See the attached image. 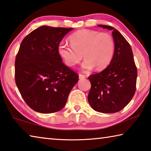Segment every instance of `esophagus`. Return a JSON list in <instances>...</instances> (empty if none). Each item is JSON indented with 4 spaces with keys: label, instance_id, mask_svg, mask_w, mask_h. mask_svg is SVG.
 Listing matches in <instances>:
<instances>
[{
    "label": "esophagus",
    "instance_id": "1",
    "mask_svg": "<svg viewBox=\"0 0 151 151\" xmlns=\"http://www.w3.org/2000/svg\"><path fill=\"white\" fill-rule=\"evenodd\" d=\"M85 77H86V76L85 75H82V74H79V75H78L79 79H84Z\"/></svg>",
    "mask_w": 151,
    "mask_h": 151
}]
</instances>
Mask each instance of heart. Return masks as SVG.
<instances>
[{"label": "heart", "instance_id": "heart-1", "mask_svg": "<svg viewBox=\"0 0 151 151\" xmlns=\"http://www.w3.org/2000/svg\"><path fill=\"white\" fill-rule=\"evenodd\" d=\"M70 45L61 42L57 47L58 55L66 65L73 66L83 58L81 68L86 71L96 67L97 70L106 68L113 58L114 42L108 33L93 30L82 29L69 37Z\"/></svg>", "mask_w": 151, "mask_h": 151}]
</instances>
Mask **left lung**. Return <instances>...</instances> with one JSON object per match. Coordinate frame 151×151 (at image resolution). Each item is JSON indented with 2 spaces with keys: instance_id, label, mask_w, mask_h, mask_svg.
I'll use <instances>...</instances> for the list:
<instances>
[{
  "instance_id": "1",
  "label": "left lung",
  "mask_w": 151,
  "mask_h": 151,
  "mask_svg": "<svg viewBox=\"0 0 151 151\" xmlns=\"http://www.w3.org/2000/svg\"><path fill=\"white\" fill-rule=\"evenodd\" d=\"M98 26L112 31L114 54L105 69L88 77L91 88L88 101L94 111L114 113L126 106L133 97L137 69L132 48L123 36L112 27Z\"/></svg>"
}]
</instances>
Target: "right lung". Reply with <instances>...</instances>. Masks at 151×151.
<instances>
[{
    "label": "right lung",
    "mask_w": 151,
    "mask_h": 151,
    "mask_svg": "<svg viewBox=\"0 0 151 151\" xmlns=\"http://www.w3.org/2000/svg\"><path fill=\"white\" fill-rule=\"evenodd\" d=\"M73 29L42 26L28 35L15 60V81L34 111L52 113L62 109L78 76L64 65L57 52L63 37Z\"/></svg>",
    "instance_id": "right-lung-1"
}]
</instances>
